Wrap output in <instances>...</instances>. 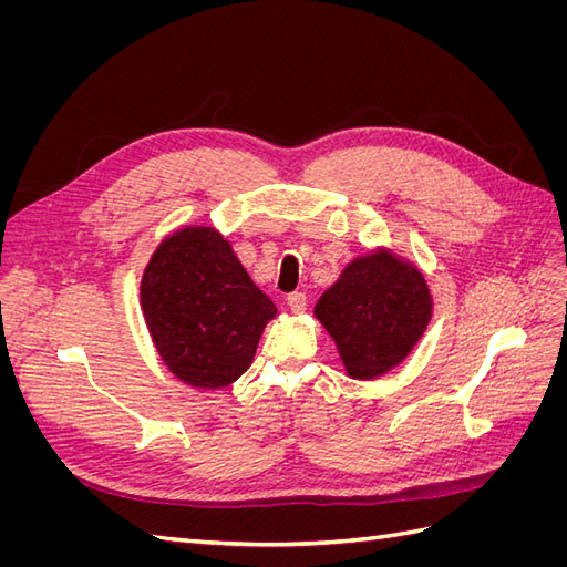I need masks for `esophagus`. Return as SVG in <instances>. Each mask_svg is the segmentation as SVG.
Returning a JSON list of instances; mask_svg holds the SVG:
<instances>
[{"mask_svg": "<svg viewBox=\"0 0 567 567\" xmlns=\"http://www.w3.org/2000/svg\"><path fill=\"white\" fill-rule=\"evenodd\" d=\"M286 302H288V307H290V312L293 315H300V312H305V307H307V298H305V293H290L288 298H286Z\"/></svg>", "mask_w": 567, "mask_h": 567, "instance_id": "34e87169", "label": "esophagus"}]
</instances>
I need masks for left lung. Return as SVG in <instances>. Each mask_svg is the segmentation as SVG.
Instances as JSON below:
<instances>
[{
	"label": "left lung",
	"mask_w": 567,
	"mask_h": 567,
	"mask_svg": "<svg viewBox=\"0 0 567 567\" xmlns=\"http://www.w3.org/2000/svg\"><path fill=\"white\" fill-rule=\"evenodd\" d=\"M315 317L354 381L400 367L425 333L433 296L423 271L385 246L357 255L323 290Z\"/></svg>",
	"instance_id": "obj_1"
}]
</instances>
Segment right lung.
I'll return each instance as SVG.
<instances>
[{"label": "right lung", "instance_id": "add662e5", "mask_svg": "<svg viewBox=\"0 0 567 567\" xmlns=\"http://www.w3.org/2000/svg\"><path fill=\"white\" fill-rule=\"evenodd\" d=\"M140 302L167 371L196 390H219L248 371L274 305L215 227L165 236L142 274Z\"/></svg>", "mask_w": 567, "mask_h": 567}]
</instances>
